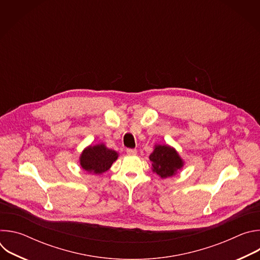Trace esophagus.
Wrapping results in <instances>:
<instances>
[{
	"label": "esophagus",
	"mask_w": 260,
	"mask_h": 260,
	"mask_svg": "<svg viewBox=\"0 0 260 260\" xmlns=\"http://www.w3.org/2000/svg\"><path fill=\"white\" fill-rule=\"evenodd\" d=\"M126 154L129 155V156L136 155L137 154V150L136 149H131V148H128V149H126Z\"/></svg>",
	"instance_id": "1"
}]
</instances>
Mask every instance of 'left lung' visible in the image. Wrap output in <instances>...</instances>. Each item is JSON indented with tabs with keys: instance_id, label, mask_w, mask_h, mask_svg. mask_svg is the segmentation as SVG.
I'll list each match as a JSON object with an SVG mask.
<instances>
[{
	"instance_id": "obj_1",
	"label": "left lung",
	"mask_w": 260,
	"mask_h": 260,
	"mask_svg": "<svg viewBox=\"0 0 260 260\" xmlns=\"http://www.w3.org/2000/svg\"><path fill=\"white\" fill-rule=\"evenodd\" d=\"M153 172L161 178L172 177L183 167V161L174 148L168 145L155 146L154 151L149 156Z\"/></svg>"
}]
</instances>
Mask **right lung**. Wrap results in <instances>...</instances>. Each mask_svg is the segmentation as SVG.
Here are the masks:
<instances>
[{
	"label": "right lung",
	"instance_id": "right-lung-1",
	"mask_svg": "<svg viewBox=\"0 0 260 260\" xmlns=\"http://www.w3.org/2000/svg\"><path fill=\"white\" fill-rule=\"evenodd\" d=\"M118 154L112 149H108L104 144L89 146L80 156L81 167L93 174L105 173L117 159Z\"/></svg>",
	"mask_w": 260,
	"mask_h": 260
}]
</instances>
